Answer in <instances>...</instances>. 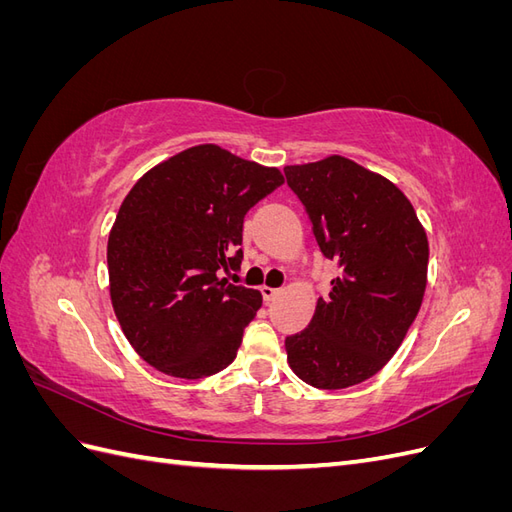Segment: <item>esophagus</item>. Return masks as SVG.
Instances as JSON below:
<instances>
[{"mask_svg":"<svg viewBox=\"0 0 512 512\" xmlns=\"http://www.w3.org/2000/svg\"><path fill=\"white\" fill-rule=\"evenodd\" d=\"M260 292H262V299H265V301L269 303V301H273L282 290H280V288H271V286H262Z\"/></svg>","mask_w":512,"mask_h":512,"instance_id":"1","label":"esophagus"}]
</instances>
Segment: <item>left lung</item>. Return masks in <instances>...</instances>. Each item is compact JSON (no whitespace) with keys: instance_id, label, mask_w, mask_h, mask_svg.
<instances>
[{"instance_id":"1","label":"left lung","mask_w":512,"mask_h":512,"mask_svg":"<svg viewBox=\"0 0 512 512\" xmlns=\"http://www.w3.org/2000/svg\"><path fill=\"white\" fill-rule=\"evenodd\" d=\"M284 173L320 252L342 269L307 329L286 337L288 363L316 389H348L389 363L421 309L427 235L395 183L348 158Z\"/></svg>"}]
</instances>
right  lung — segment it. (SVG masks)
<instances>
[{"mask_svg": "<svg viewBox=\"0 0 512 512\" xmlns=\"http://www.w3.org/2000/svg\"><path fill=\"white\" fill-rule=\"evenodd\" d=\"M282 183L277 168L198 145L153 166L123 198L106 247L111 301L151 367L198 380L235 361L262 294L222 273L243 260L245 213Z\"/></svg>", "mask_w": 512, "mask_h": 512, "instance_id": "add662e5", "label": "right lung"}]
</instances>
